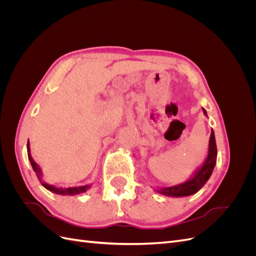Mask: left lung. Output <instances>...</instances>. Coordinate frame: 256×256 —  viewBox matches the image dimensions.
Here are the masks:
<instances>
[{"mask_svg": "<svg viewBox=\"0 0 256 256\" xmlns=\"http://www.w3.org/2000/svg\"><path fill=\"white\" fill-rule=\"evenodd\" d=\"M203 113L207 116V112L203 108ZM208 118V116H207ZM216 164V145L214 132L212 129L210 138H209L208 152L203 164L196 168V171L188 178L187 180L178 184L170 186V187H152V189L162 196L172 198L189 196L196 193L207 182L209 177L212 176L214 166Z\"/></svg>", "mask_w": 256, "mask_h": 256, "instance_id": "obj_1", "label": "left lung"}]
</instances>
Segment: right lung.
<instances>
[{"label":"right lung","mask_w":256,"mask_h":256,"mask_svg":"<svg viewBox=\"0 0 256 256\" xmlns=\"http://www.w3.org/2000/svg\"><path fill=\"white\" fill-rule=\"evenodd\" d=\"M28 160L30 162V166H32L34 172L37 175V178L40 180V184L44 186V187L53 192V193H56V194H60V196H76V194H80V193H83L85 191H88L90 187L92 184H84V186H79V187H69V188H62V187H56V186H53V184H49L46 182L44 180H42V171L40 166H38L36 162L34 161L32 154H30V142L28 141Z\"/></svg>","instance_id":"1"}]
</instances>
